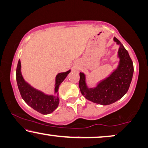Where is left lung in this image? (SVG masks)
I'll return each instance as SVG.
<instances>
[{"label":"left lung","instance_id":"obj_1","mask_svg":"<svg viewBox=\"0 0 148 148\" xmlns=\"http://www.w3.org/2000/svg\"><path fill=\"white\" fill-rule=\"evenodd\" d=\"M114 41L119 46L117 68L105 79L101 80L94 87H89L86 82V74L80 72L79 88L86 99L100 104L110 105L121 99L127 93L133 78V64L129 53L119 40L114 37Z\"/></svg>","mask_w":148,"mask_h":148}]
</instances>
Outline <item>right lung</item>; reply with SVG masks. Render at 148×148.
Here are the masks:
<instances>
[{
    "label": "right lung",
    "mask_w": 148,
    "mask_h": 148,
    "mask_svg": "<svg viewBox=\"0 0 148 148\" xmlns=\"http://www.w3.org/2000/svg\"><path fill=\"white\" fill-rule=\"evenodd\" d=\"M21 62L19 60L16 70V80L17 86L21 97L32 108L42 114H49L58 108L60 103L59 87L62 82L71 72L58 73L56 76L53 93L47 94L42 90L37 89L25 81L21 74Z\"/></svg>",
    "instance_id": "right-lung-1"
}]
</instances>
